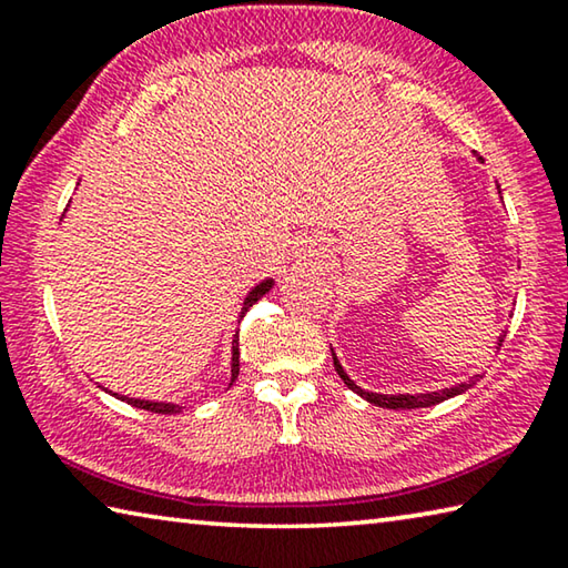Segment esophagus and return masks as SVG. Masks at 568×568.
Returning a JSON list of instances; mask_svg holds the SVG:
<instances>
[{
  "label": "esophagus",
  "instance_id": "1",
  "mask_svg": "<svg viewBox=\"0 0 568 568\" xmlns=\"http://www.w3.org/2000/svg\"><path fill=\"white\" fill-rule=\"evenodd\" d=\"M311 246L314 247L313 251L310 250ZM305 253H311V255H321V250H318V247H315V245H307V250H305Z\"/></svg>",
  "mask_w": 568,
  "mask_h": 568
}]
</instances>
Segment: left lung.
<instances>
[{"mask_svg":"<svg viewBox=\"0 0 568 568\" xmlns=\"http://www.w3.org/2000/svg\"><path fill=\"white\" fill-rule=\"evenodd\" d=\"M498 192H501V187H498ZM501 343H504V335H498V345H496V348H501ZM331 351H333V348H331ZM333 365H335V371H338V376L343 378L345 386H348L353 393H358L361 398L373 403V406L393 408V410L436 406V403L448 400V398H454V396H460V393L474 386V381H468V383H458V386H450V388H444V390H434V393H398V396H388V393H371V390H365V388H361V386H355V383L348 378V373L343 371V365H341L338 355H335V353H333Z\"/></svg>","mask_w":568,"mask_h":568,"instance_id":"obj_1","label":"left lung"}]
</instances>
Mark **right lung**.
I'll return each mask as SVG.
<instances>
[{"label": "right lung", "mask_w": 568, "mask_h": 568, "mask_svg": "<svg viewBox=\"0 0 568 568\" xmlns=\"http://www.w3.org/2000/svg\"><path fill=\"white\" fill-rule=\"evenodd\" d=\"M275 285V281L273 277H267V281H263V283H257L253 291L247 293V297H245V303H243V307H240V318H243V315L250 311V307H253L257 301H261V297L271 291V287ZM237 373H240V345H237V335L233 338V363H230V386H233V381L237 378ZM112 393V390H110ZM114 398H120V400H124V403H130V406H134V408H142V410H150V413H180V408L182 406H178V403H158V400H142V398H130V396H120V393H112Z\"/></svg>", "instance_id": "1"}]
</instances>
